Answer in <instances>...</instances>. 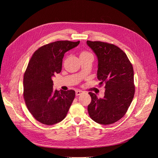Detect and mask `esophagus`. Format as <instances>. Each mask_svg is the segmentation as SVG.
Returning a JSON list of instances; mask_svg holds the SVG:
<instances>
[{
  "label": "esophagus",
  "instance_id": "34e87169",
  "mask_svg": "<svg viewBox=\"0 0 158 158\" xmlns=\"http://www.w3.org/2000/svg\"><path fill=\"white\" fill-rule=\"evenodd\" d=\"M82 94H84L83 91L80 90V89H77V90L76 91V95H81Z\"/></svg>",
  "mask_w": 158,
  "mask_h": 158
}]
</instances>
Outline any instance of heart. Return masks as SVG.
I'll return each mask as SVG.
<instances>
[{
	"label": "heart",
	"mask_w": 158,
	"mask_h": 158,
	"mask_svg": "<svg viewBox=\"0 0 158 158\" xmlns=\"http://www.w3.org/2000/svg\"><path fill=\"white\" fill-rule=\"evenodd\" d=\"M88 55H92L89 52L86 51H82L80 53V56H88Z\"/></svg>",
	"instance_id": "b5f03b06"
}]
</instances>
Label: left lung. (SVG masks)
<instances>
[{"label":"left lung","mask_w":158,"mask_h":158,"mask_svg":"<svg viewBox=\"0 0 158 158\" xmlns=\"http://www.w3.org/2000/svg\"><path fill=\"white\" fill-rule=\"evenodd\" d=\"M98 58L97 79L105 85L104 97L88 94L92 101L88 106L89 117L102 125H110L126 114L133 99L135 86L131 63L122 50L100 41H87Z\"/></svg>","instance_id":"1"}]
</instances>
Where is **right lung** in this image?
Here are the masks:
<instances>
[{
  "mask_svg": "<svg viewBox=\"0 0 158 158\" xmlns=\"http://www.w3.org/2000/svg\"><path fill=\"white\" fill-rule=\"evenodd\" d=\"M78 41H57L40 47L32 54L23 76V98L29 111L45 125H53L66 116L75 98L73 89L54 90L52 77L61 71L64 54Z\"/></svg>",
  "mask_w": 158,
  "mask_h": 158,
  "instance_id": "add662e5",
  "label": "right lung"
}]
</instances>
